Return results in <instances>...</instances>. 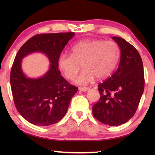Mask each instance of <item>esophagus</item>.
<instances>
[{
    "label": "esophagus",
    "instance_id": "1",
    "mask_svg": "<svg viewBox=\"0 0 155 155\" xmlns=\"http://www.w3.org/2000/svg\"><path fill=\"white\" fill-rule=\"evenodd\" d=\"M89 89H90L89 87H79V90L85 92V91H87L89 90Z\"/></svg>",
    "mask_w": 155,
    "mask_h": 155
}]
</instances>
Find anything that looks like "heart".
<instances>
[{
    "mask_svg": "<svg viewBox=\"0 0 155 155\" xmlns=\"http://www.w3.org/2000/svg\"><path fill=\"white\" fill-rule=\"evenodd\" d=\"M120 56V47L115 41L87 39L75 44L71 48V54H61L58 66L65 77L72 79L82 65L84 69L74 82L87 85L95 77L98 79L109 77L116 67Z\"/></svg>",
    "mask_w": 155,
    "mask_h": 155,
    "instance_id": "1",
    "label": "heart"
}]
</instances>
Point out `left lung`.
Masks as SVG:
<instances>
[{
	"instance_id": "left-lung-1",
	"label": "left lung",
	"mask_w": 155,
	"mask_h": 155,
	"mask_svg": "<svg viewBox=\"0 0 155 155\" xmlns=\"http://www.w3.org/2000/svg\"><path fill=\"white\" fill-rule=\"evenodd\" d=\"M112 39L120 47V64L111 77L98 85L101 97L92 113L104 124L119 126L128 122L137 109L144 90V72L137 49L124 39Z\"/></svg>"
}]
</instances>
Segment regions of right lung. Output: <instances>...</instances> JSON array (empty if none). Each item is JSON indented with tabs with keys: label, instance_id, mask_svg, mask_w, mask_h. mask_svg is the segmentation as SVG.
Instances as JSON below:
<instances>
[{
	"label": "right lung",
	"instance_id": "right-lung-1",
	"mask_svg": "<svg viewBox=\"0 0 155 155\" xmlns=\"http://www.w3.org/2000/svg\"><path fill=\"white\" fill-rule=\"evenodd\" d=\"M74 35L73 32L38 34L23 44L15 57L10 74L13 98L18 112L31 124L44 127L58 122L78 91L58 68L60 54ZM33 52L44 54L51 63L41 78H27L22 71L21 59Z\"/></svg>",
	"mask_w": 155,
	"mask_h": 155
}]
</instances>
